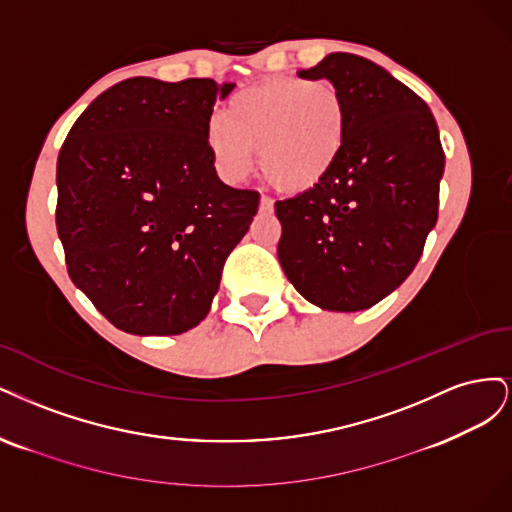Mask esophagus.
I'll list each match as a JSON object with an SVG mask.
<instances>
[{
	"instance_id": "obj_1",
	"label": "esophagus",
	"mask_w": 512,
	"mask_h": 512,
	"mask_svg": "<svg viewBox=\"0 0 512 512\" xmlns=\"http://www.w3.org/2000/svg\"><path fill=\"white\" fill-rule=\"evenodd\" d=\"M261 212H272L274 210V200L270 195H261Z\"/></svg>"
}]
</instances>
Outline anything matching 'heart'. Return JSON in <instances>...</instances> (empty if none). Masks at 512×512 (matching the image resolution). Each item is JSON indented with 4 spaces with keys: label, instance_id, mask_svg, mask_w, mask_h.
Returning <instances> with one entry per match:
<instances>
[{
    "label": "heart",
    "instance_id": "b5f03b06",
    "mask_svg": "<svg viewBox=\"0 0 512 512\" xmlns=\"http://www.w3.org/2000/svg\"><path fill=\"white\" fill-rule=\"evenodd\" d=\"M344 138L346 102L323 78H280L240 91L227 102L225 117L206 125L208 151L223 176L244 178L259 151L263 176L285 191L319 183Z\"/></svg>",
    "mask_w": 512,
    "mask_h": 512
}]
</instances>
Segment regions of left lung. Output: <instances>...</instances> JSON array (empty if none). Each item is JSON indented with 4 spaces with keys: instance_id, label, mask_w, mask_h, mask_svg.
I'll return each instance as SVG.
<instances>
[{
    "instance_id": "8db88e82",
    "label": "left lung",
    "mask_w": 512,
    "mask_h": 512,
    "mask_svg": "<svg viewBox=\"0 0 512 512\" xmlns=\"http://www.w3.org/2000/svg\"><path fill=\"white\" fill-rule=\"evenodd\" d=\"M300 76L338 87L346 138L315 187L274 204L278 261L310 304L366 310L415 270L438 221V125L415 91L359 55L332 53Z\"/></svg>"
}]
</instances>
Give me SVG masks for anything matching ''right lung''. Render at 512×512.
<instances>
[{"instance_id":"1","label":"right lung","mask_w":512,"mask_h":512,"mask_svg":"<svg viewBox=\"0 0 512 512\" xmlns=\"http://www.w3.org/2000/svg\"><path fill=\"white\" fill-rule=\"evenodd\" d=\"M212 78H127L80 114L57 159V232L72 283L127 334L200 323L259 193L223 185L206 144Z\"/></svg>"}]
</instances>
